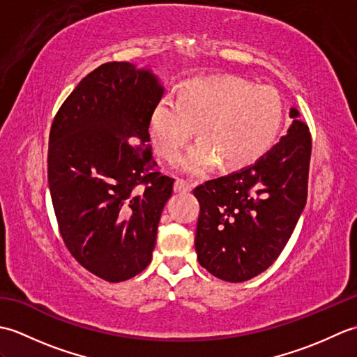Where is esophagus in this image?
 <instances>
[{"label":"esophagus","mask_w":357,"mask_h":357,"mask_svg":"<svg viewBox=\"0 0 357 357\" xmlns=\"http://www.w3.org/2000/svg\"><path fill=\"white\" fill-rule=\"evenodd\" d=\"M174 192H190L192 190V184H188L187 181L176 178L174 179V184H173Z\"/></svg>","instance_id":"34e87169"}]
</instances>
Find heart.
Segmentation results:
<instances>
[{
	"label": "heart",
	"instance_id": "1",
	"mask_svg": "<svg viewBox=\"0 0 357 357\" xmlns=\"http://www.w3.org/2000/svg\"><path fill=\"white\" fill-rule=\"evenodd\" d=\"M282 98L270 87H257L239 77L188 81L179 101L164 96L151 110L149 135L156 153L173 162L198 128L201 144L179 159L190 174L216 162L225 172L242 170L268 153L284 124Z\"/></svg>",
	"mask_w": 357,
	"mask_h": 357
}]
</instances>
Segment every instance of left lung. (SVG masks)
Segmentation results:
<instances>
[{"label":"left lung","instance_id":"1","mask_svg":"<svg viewBox=\"0 0 357 357\" xmlns=\"http://www.w3.org/2000/svg\"><path fill=\"white\" fill-rule=\"evenodd\" d=\"M288 133L256 164L198 185L195 247L215 278L244 282L267 270L305 207L312 133L299 112Z\"/></svg>","mask_w":357,"mask_h":357}]
</instances>
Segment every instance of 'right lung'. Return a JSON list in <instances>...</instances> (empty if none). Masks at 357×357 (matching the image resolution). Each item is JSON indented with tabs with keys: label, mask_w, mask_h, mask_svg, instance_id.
<instances>
[{
	"label": "right lung",
	"mask_w": 357,
	"mask_h": 357,
	"mask_svg": "<svg viewBox=\"0 0 357 357\" xmlns=\"http://www.w3.org/2000/svg\"><path fill=\"white\" fill-rule=\"evenodd\" d=\"M164 89L149 70L105 63L59 107L49 138V187L66 247L107 282L147 267L174 179L156 172L149 123Z\"/></svg>",
	"instance_id": "right-lung-1"
}]
</instances>
